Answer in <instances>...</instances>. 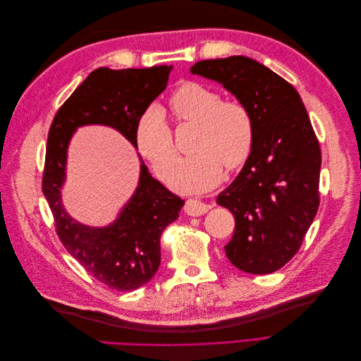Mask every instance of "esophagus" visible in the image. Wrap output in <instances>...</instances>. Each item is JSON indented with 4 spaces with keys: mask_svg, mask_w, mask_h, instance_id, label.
<instances>
[{
    "mask_svg": "<svg viewBox=\"0 0 361 361\" xmlns=\"http://www.w3.org/2000/svg\"><path fill=\"white\" fill-rule=\"evenodd\" d=\"M209 209H211V204H207L197 199H187V202H185V212L192 216L203 215Z\"/></svg>",
    "mask_w": 361,
    "mask_h": 361,
    "instance_id": "esophagus-1",
    "label": "esophagus"
}]
</instances>
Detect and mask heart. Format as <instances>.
<instances>
[{
	"label": "heart",
	"mask_w": 361,
	"mask_h": 361,
	"mask_svg": "<svg viewBox=\"0 0 361 361\" xmlns=\"http://www.w3.org/2000/svg\"><path fill=\"white\" fill-rule=\"evenodd\" d=\"M179 122L197 123L191 150L173 171L170 183L182 192L206 191L221 180L224 167L236 170L250 158L255 146V120L248 106L235 99L223 101L216 90L199 82L180 84L170 97ZM135 141L159 178L166 179L178 161V147L164 111L152 105L141 114Z\"/></svg>",
	"instance_id": "b5f03b06"
}]
</instances>
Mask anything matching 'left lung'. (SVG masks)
Here are the masks:
<instances>
[{
  "mask_svg": "<svg viewBox=\"0 0 361 361\" xmlns=\"http://www.w3.org/2000/svg\"><path fill=\"white\" fill-rule=\"evenodd\" d=\"M191 72L223 84L253 116V152L216 203L235 216L228 260L248 274H269L298 253L318 212L319 141L293 85L256 60H202Z\"/></svg>",
  "mask_w": 361,
  "mask_h": 361,
  "instance_id": "obj_1",
  "label": "left lung"
}]
</instances>
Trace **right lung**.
Returning a JSON list of instances; mask_svg holds the SVG:
<instances>
[{"mask_svg":"<svg viewBox=\"0 0 361 361\" xmlns=\"http://www.w3.org/2000/svg\"><path fill=\"white\" fill-rule=\"evenodd\" d=\"M170 71L167 64L96 69L59 108L49 128L42 191L59 239L92 277L120 292L138 289L157 274L161 235L179 216L183 200L152 178L141 162L138 187L113 224L89 227L75 221L60 197L68 145L76 128L96 123L117 129L137 147L138 118L166 89Z\"/></svg>","mask_w":361,"mask_h":361,"instance_id":"1","label":"right lung"}]
</instances>
